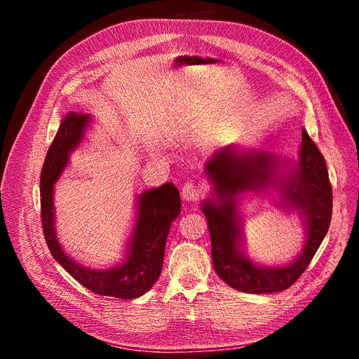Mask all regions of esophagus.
Here are the masks:
<instances>
[{
    "instance_id": "esophagus-1",
    "label": "esophagus",
    "mask_w": 359,
    "mask_h": 359,
    "mask_svg": "<svg viewBox=\"0 0 359 359\" xmlns=\"http://www.w3.org/2000/svg\"><path fill=\"white\" fill-rule=\"evenodd\" d=\"M201 194H203L201 184L188 182L182 187V198L187 200V201H196L200 198Z\"/></svg>"
}]
</instances>
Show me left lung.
Masks as SVG:
<instances>
[{"label":"left lung","instance_id":"1","mask_svg":"<svg viewBox=\"0 0 359 359\" xmlns=\"http://www.w3.org/2000/svg\"><path fill=\"white\" fill-rule=\"evenodd\" d=\"M204 172L213 187L201 210L212 240L215 271L231 287L248 294L285 291L309 267L332 215V191L325 159L309 137L302 133L298 161L283 159L265 150L241 149L236 144L219 147L205 163ZM276 191L281 208L295 210L304 219L306 241L302 253L285 266H262L248 257L242 240L238 198L245 191Z\"/></svg>","mask_w":359,"mask_h":359}]
</instances>
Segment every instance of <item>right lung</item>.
<instances>
[{
	"label": "right lung",
	"instance_id": "add662e5",
	"mask_svg": "<svg viewBox=\"0 0 359 359\" xmlns=\"http://www.w3.org/2000/svg\"><path fill=\"white\" fill-rule=\"evenodd\" d=\"M90 122L92 116L88 113H68L46 155L40 179L44 238L57 264L89 291L122 299L138 298L155 285L163 270L170 226L180 213V195L171 182L137 195L133 233L125 245L123 259L113 267L90 269L68 257L56 237L53 191Z\"/></svg>",
	"mask_w": 359,
	"mask_h": 359
}]
</instances>
